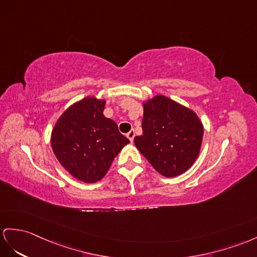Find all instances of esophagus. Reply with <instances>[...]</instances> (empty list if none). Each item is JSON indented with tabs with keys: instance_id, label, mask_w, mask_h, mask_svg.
<instances>
[{
	"instance_id": "34e87169",
	"label": "esophagus",
	"mask_w": 257,
	"mask_h": 257,
	"mask_svg": "<svg viewBox=\"0 0 257 257\" xmlns=\"http://www.w3.org/2000/svg\"><path fill=\"white\" fill-rule=\"evenodd\" d=\"M126 136H127V139H128L131 142H133V141H134V137H135L134 130H131L130 132L126 134Z\"/></svg>"
}]
</instances>
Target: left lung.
Returning a JSON list of instances; mask_svg holds the SVG:
<instances>
[{
    "instance_id": "obj_1",
    "label": "left lung",
    "mask_w": 257,
    "mask_h": 257,
    "mask_svg": "<svg viewBox=\"0 0 257 257\" xmlns=\"http://www.w3.org/2000/svg\"><path fill=\"white\" fill-rule=\"evenodd\" d=\"M143 135L134 143L149 164L162 176L185 172L196 160L203 141V124L190 109L165 96L144 104Z\"/></svg>"
}]
</instances>
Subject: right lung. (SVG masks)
I'll list each match as a JSON object with an SVG mask.
<instances>
[{
	"instance_id": "obj_1",
	"label": "right lung",
	"mask_w": 257,
	"mask_h": 257,
	"mask_svg": "<svg viewBox=\"0 0 257 257\" xmlns=\"http://www.w3.org/2000/svg\"><path fill=\"white\" fill-rule=\"evenodd\" d=\"M104 100L85 98L68 108L52 131L55 157L73 177L86 183L101 180L130 143L114 121L103 115Z\"/></svg>"
}]
</instances>
